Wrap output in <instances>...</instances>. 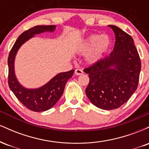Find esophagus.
Returning a JSON list of instances; mask_svg holds the SVG:
<instances>
[{"label":"esophagus","instance_id":"1","mask_svg":"<svg viewBox=\"0 0 149 149\" xmlns=\"http://www.w3.org/2000/svg\"><path fill=\"white\" fill-rule=\"evenodd\" d=\"M83 71L82 69H78L75 70V74L77 75V76H79V75L83 74Z\"/></svg>","mask_w":149,"mask_h":149}]
</instances>
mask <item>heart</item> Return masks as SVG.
Returning a JSON list of instances; mask_svg holds the SVG:
<instances>
[{
  "instance_id": "heart-1",
  "label": "heart",
  "mask_w": 149,
  "mask_h": 149,
  "mask_svg": "<svg viewBox=\"0 0 149 149\" xmlns=\"http://www.w3.org/2000/svg\"><path fill=\"white\" fill-rule=\"evenodd\" d=\"M111 40L108 35L92 34L88 36L78 48V52L83 55L88 54V62L95 64L110 49Z\"/></svg>"
}]
</instances>
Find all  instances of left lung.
Listing matches in <instances>:
<instances>
[{
    "label": "left lung",
    "instance_id": "left-lung-1",
    "mask_svg": "<svg viewBox=\"0 0 149 149\" xmlns=\"http://www.w3.org/2000/svg\"><path fill=\"white\" fill-rule=\"evenodd\" d=\"M116 36L115 45L109 57L84 69L90 82L87 97L104 110L119 108L136 91L141 71V61L134 40L119 27L109 25Z\"/></svg>",
    "mask_w": 149,
    "mask_h": 149
}]
</instances>
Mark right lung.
Masks as SVG:
<instances>
[{"label":"right lung","instance_id":"add662e5","mask_svg":"<svg viewBox=\"0 0 149 149\" xmlns=\"http://www.w3.org/2000/svg\"><path fill=\"white\" fill-rule=\"evenodd\" d=\"M56 26L54 25L36 26L23 32L18 37L8 57V85L10 90L24 106L33 111H45L55 105L62 95L65 85L69 78L72 77L75 70L58 73L40 88L28 89L19 83L15 76V56L20 47L27 40L34 37V35L44 32H53Z\"/></svg>","mask_w":149,"mask_h":149}]
</instances>
